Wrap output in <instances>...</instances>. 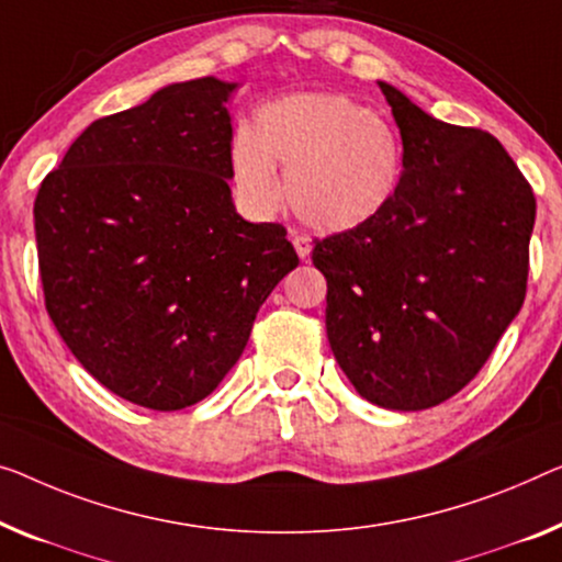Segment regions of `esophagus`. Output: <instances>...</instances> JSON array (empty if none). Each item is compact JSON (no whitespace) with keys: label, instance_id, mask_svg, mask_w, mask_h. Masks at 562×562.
<instances>
[{"label":"esophagus","instance_id":"esophagus-1","mask_svg":"<svg viewBox=\"0 0 562 562\" xmlns=\"http://www.w3.org/2000/svg\"><path fill=\"white\" fill-rule=\"evenodd\" d=\"M292 247H295V252L303 259L313 252V241H310V237H303V234H295V237H292Z\"/></svg>","mask_w":562,"mask_h":562}]
</instances>
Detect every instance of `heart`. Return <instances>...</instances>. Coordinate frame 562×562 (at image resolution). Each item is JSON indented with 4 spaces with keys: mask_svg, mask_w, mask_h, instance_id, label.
<instances>
[{
    "mask_svg": "<svg viewBox=\"0 0 562 562\" xmlns=\"http://www.w3.org/2000/svg\"><path fill=\"white\" fill-rule=\"evenodd\" d=\"M284 196L307 227L340 234L373 222L396 196L404 146L389 121L340 93H297L259 105L252 133L232 138L241 201L272 212Z\"/></svg>",
    "mask_w": 562,
    "mask_h": 562,
    "instance_id": "b5f03b06",
    "label": "heart"
}]
</instances>
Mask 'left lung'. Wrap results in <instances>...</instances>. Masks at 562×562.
Here are the masks:
<instances>
[{
  "mask_svg": "<svg viewBox=\"0 0 562 562\" xmlns=\"http://www.w3.org/2000/svg\"><path fill=\"white\" fill-rule=\"evenodd\" d=\"M404 140L391 204L317 239L333 356L375 406L422 412L480 373L520 313L535 194L487 131L431 119L379 82Z\"/></svg>",
  "mask_w": 562,
  "mask_h": 562,
  "instance_id": "8db88e82",
  "label": "left lung"
}]
</instances>
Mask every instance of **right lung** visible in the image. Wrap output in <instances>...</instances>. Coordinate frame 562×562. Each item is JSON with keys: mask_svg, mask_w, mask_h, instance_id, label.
Returning <instances> with one entry per match:
<instances>
[{"mask_svg": "<svg viewBox=\"0 0 562 562\" xmlns=\"http://www.w3.org/2000/svg\"><path fill=\"white\" fill-rule=\"evenodd\" d=\"M234 82H173L88 125L45 176L35 237L45 307L108 391L154 412L206 398L297 252L232 204Z\"/></svg>", "mask_w": 562, "mask_h": 562, "instance_id": "obj_1", "label": "right lung"}]
</instances>
